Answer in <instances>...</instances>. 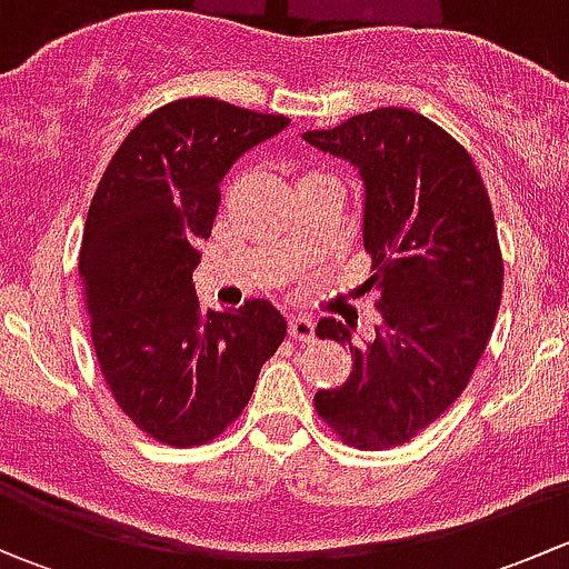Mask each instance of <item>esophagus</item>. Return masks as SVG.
<instances>
[{"label": "esophagus", "instance_id": "esophagus-1", "mask_svg": "<svg viewBox=\"0 0 569 569\" xmlns=\"http://www.w3.org/2000/svg\"><path fill=\"white\" fill-rule=\"evenodd\" d=\"M289 338H291V341H311V338H313V319L291 317L289 319Z\"/></svg>", "mask_w": 569, "mask_h": 569}]
</instances>
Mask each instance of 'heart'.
Listing matches in <instances>:
<instances>
[{"label":"heart","mask_w":569,"mask_h":569,"mask_svg":"<svg viewBox=\"0 0 569 569\" xmlns=\"http://www.w3.org/2000/svg\"><path fill=\"white\" fill-rule=\"evenodd\" d=\"M308 176H319V173H308ZM308 176H306V178H308Z\"/></svg>","instance_id":"heart-1"}]
</instances>
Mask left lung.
Listing matches in <instances>:
<instances>
[{
	"label": "left lung",
	"instance_id": "left-lung-1",
	"mask_svg": "<svg viewBox=\"0 0 569 569\" xmlns=\"http://www.w3.org/2000/svg\"><path fill=\"white\" fill-rule=\"evenodd\" d=\"M302 137L363 176L366 286L380 289L371 341L352 343L349 321L317 325L319 338L347 343L352 375L313 407L347 446L393 449L460 399L490 341L503 289L492 203L465 146L412 109H371Z\"/></svg>",
	"mask_w": 569,
	"mask_h": 569
}]
</instances>
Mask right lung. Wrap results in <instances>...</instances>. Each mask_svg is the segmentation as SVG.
Listing matches in <instances>:
<instances>
[{
	"instance_id": "obj_1",
	"label": "right lung",
	"mask_w": 569,
	"mask_h": 569,
	"mask_svg": "<svg viewBox=\"0 0 569 569\" xmlns=\"http://www.w3.org/2000/svg\"><path fill=\"white\" fill-rule=\"evenodd\" d=\"M286 126L206 96L170 101L129 131L96 187L79 250L90 338L118 407L159 443L220 438L286 338L267 300L206 311L192 286L222 176Z\"/></svg>"
}]
</instances>
